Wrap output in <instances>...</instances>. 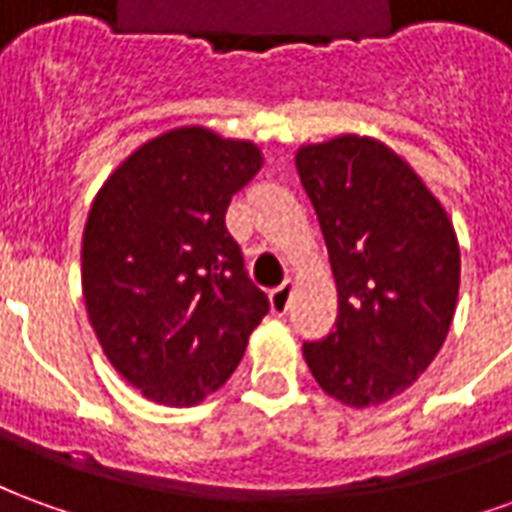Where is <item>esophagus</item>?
<instances>
[{
  "label": "esophagus",
  "mask_w": 512,
  "mask_h": 512,
  "mask_svg": "<svg viewBox=\"0 0 512 512\" xmlns=\"http://www.w3.org/2000/svg\"><path fill=\"white\" fill-rule=\"evenodd\" d=\"M271 312L274 315H285L290 307V299H293V282H285V285H279L277 290H271Z\"/></svg>",
  "instance_id": "obj_1"
}]
</instances>
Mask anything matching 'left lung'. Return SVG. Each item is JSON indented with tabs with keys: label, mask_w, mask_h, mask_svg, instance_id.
Masks as SVG:
<instances>
[{
	"label": "left lung",
	"mask_w": 512,
	"mask_h": 512,
	"mask_svg": "<svg viewBox=\"0 0 512 512\" xmlns=\"http://www.w3.org/2000/svg\"><path fill=\"white\" fill-rule=\"evenodd\" d=\"M318 213L337 321L304 359L323 392L354 408L406 392L447 340L461 249L450 216L395 150L345 134L296 153Z\"/></svg>",
	"instance_id": "8db88e82"
}]
</instances>
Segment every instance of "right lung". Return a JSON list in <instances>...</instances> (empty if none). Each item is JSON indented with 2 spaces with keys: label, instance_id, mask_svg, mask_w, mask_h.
Listing matches in <instances>:
<instances>
[{
  "label": "right lung",
  "instance_id": "1",
  "mask_svg": "<svg viewBox=\"0 0 512 512\" xmlns=\"http://www.w3.org/2000/svg\"><path fill=\"white\" fill-rule=\"evenodd\" d=\"M260 150L208 128L167 131L98 191L82 241V288L98 343L161 406H197L233 376L268 312L224 213Z\"/></svg>",
  "mask_w": 512,
  "mask_h": 512
}]
</instances>
